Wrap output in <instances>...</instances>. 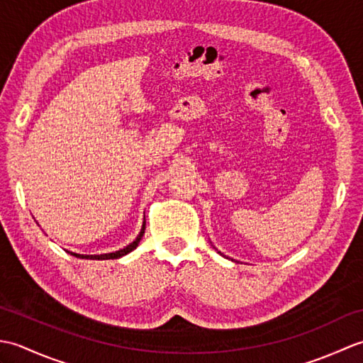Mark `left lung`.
Wrapping results in <instances>:
<instances>
[{
  "label": "left lung",
  "instance_id": "left-lung-1",
  "mask_svg": "<svg viewBox=\"0 0 363 363\" xmlns=\"http://www.w3.org/2000/svg\"><path fill=\"white\" fill-rule=\"evenodd\" d=\"M218 252H220V251H218Z\"/></svg>",
  "mask_w": 363,
  "mask_h": 363
}]
</instances>
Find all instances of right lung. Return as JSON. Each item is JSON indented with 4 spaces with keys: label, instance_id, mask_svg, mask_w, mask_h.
Returning <instances> with one entry per match:
<instances>
[{
    "label": "right lung",
    "instance_id": "obj_1",
    "mask_svg": "<svg viewBox=\"0 0 363 363\" xmlns=\"http://www.w3.org/2000/svg\"><path fill=\"white\" fill-rule=\"evenodd\" d=\"M145 225H146V221H143V225H142L140 233H138V235L135 237V240H134L133 243H129L128 246H125V248L118 250V251H113V252H106V254H78V252H72V251H67V252H70L72 256H74V257H79V259H90V260H107V259H120V257L126 256V254H129L130 251H134V250L137 248L138 243H140V240H142L143 234H145Z\"/></svg>",
    "mask_w": 363,
    "mask_h": 363
}]
</instances>
